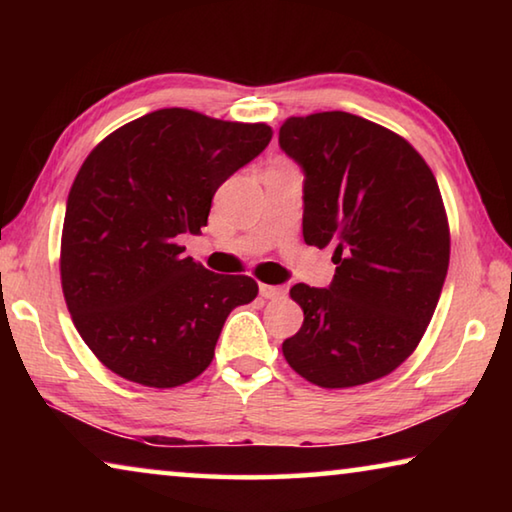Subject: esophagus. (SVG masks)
<instances>
[{"label": "esophagus", "instance_id": "obj_1", "mask_svg": "<svg viewBox=\"0 0 512 512\" xmlns=\"http://www.w3.org/2000/svg\"><path fill=\"white\" fill-rule=\"evenodd\" d=\"M259 293H262V298L266 300H280L287 296L284 287H273V284H259Z\"/></svg>", "mask_w": 512, "mask_h": 512}]
</instances>
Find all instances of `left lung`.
Returning a JSON list of instances; mask_svg holds the SVG:
<instances>
[{"label": "left lung", "mask_w": 512, "mask_h": 512, "mask_svg": "<svg viewBox=\"0 0 512 512\" xmlns=\"http://www.w3.org/2000/svg\"><path fill=\"white\" fill-rule=\"evenodd\" d=\"M280 146L305 171L302 237L336 244L327 289L296 284L305 311L282 343L320 388L381 379L418 348L449 266V223L429 164L388 128L332 110L289 117Z\"/></svg>", "instance_id": "obj_1"}]
</instances>
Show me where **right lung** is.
Masks as SVG:
<instances>
[{
	"instance_id": "1",
	"label": "right lung",
	"mask_w": 512,
	"mask_h": 512,
	"mask_svg": "<svg viewBox=\"0 0 512 512\" xmlns=\"http://www.w3.org/2000/svg\"><path fill=\"white\" fill-rule=\"evenodd\" d=\"M273 131L187 108L128 121L94 146L67 196L60 282L74 327L103 366L176 388L210 366L225 318L257 298L248 275L185 257L212 196Z\"/></svg>"
}]
</instances>
